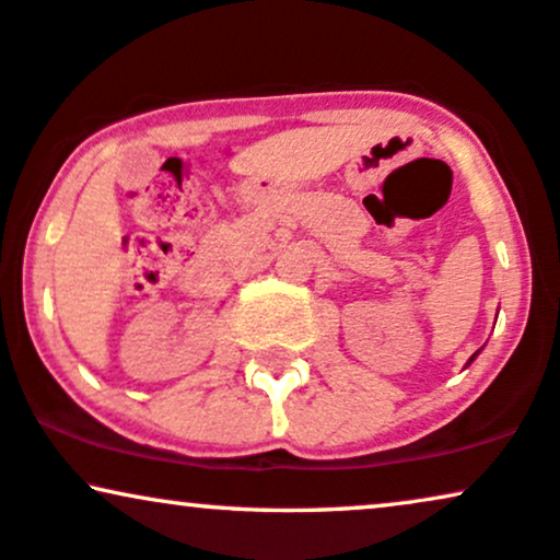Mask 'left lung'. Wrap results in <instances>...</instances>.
<instances>
[{"instance_id":"obj_1","label":"left lung","mask_w":560,"mask_h":560,"mask_svg":"<svg viewBox=\"0 0 560 560\" xmlns=\"http://www.w3.org/2000/svg\"><path fill=\"white\" fill-rule=\"evenodd\" d=\"M476 357H478V351H476V353H472V357H470V362H472V359H476ZM470 362H468V364H470Z\"/></svg>"}]
</instances>
